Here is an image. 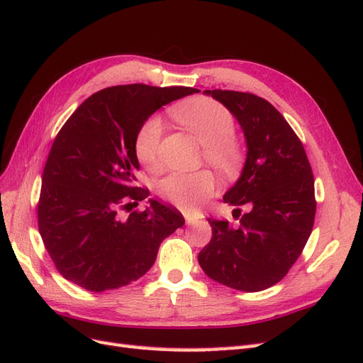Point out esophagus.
Here are the masks:
<instances>
[{
  "label": "esophagus",
  "instance_id": "34e87169",
  "mask_svg": "<svg viewBox=\"0 0 363 363\" xmlns=\"http://www.w3.org/2000/svg\"><path fill=\"white\" fill-rule=\"evenodd\" d=\"M184 218H185V222H187L189 225H191L193 222H194V219H196V216H194L191 211H184Z\"/></svg>",
  "mask_w": 363,
  "mask_h": 363
}]
</instances>
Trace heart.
Returning <instances> with one entry per match:
<instances>
[{
  "label": "heart",
  "instance_id": "b5f03b06",
  "mask_svg": "<svg viewBox=\"0 0 363 363\" xmlns=\"http://www.w3.org/2000/svg\"><path fill=\"white\" fill-rule=\"evenodd\" d=\"M172 116L203 144L206 161L224 176L239 170L242 150L235 139V118L231 111L210 98H191L176 104ZM162 123L157 118H148L139 127L135 138V155L145 169L160 167V143ZM216 189V181L210 172L173 173L160 184L162 198L184 210L198 208Z\"/></svg>",
  "mask_w": 363,
  "mask_h": 363
}]
</instances>
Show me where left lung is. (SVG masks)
Masks as SVG:
<instances>
[{"label":"left lung","mask_w":363,"mask_h":363,"mask_svg":"<svg viewBox=\"0 0 363 363\" xmlns=\"http://www.w3.org/2000/svg\"><path fill=\"white\" fill-rule=\"evenodd\" d=\"M225 106L244 132L247 157L224 202L247 207L233 227L208 218L213 236L198 255L210 279L255 293L288 273L308 240L315 215L314 178L303 145L285 118L252 93L203 90Z\"/></svg>","instance_id":"left-lung-1"}]
</instances>
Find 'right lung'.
I'll return each instance as SVG.
<instances>
[{
  "label": "right lung",
  "mask_w": 363,
  "mask_h": 363,
  "mask_svg": "<svg viewBox=\"0 0 363 363\" xmlns=\"http://www.w3.org/2000/svg\"><path fill=\"white\" fill-rule=\"evenodd\" d=\"M191 87L116 86L96 91L73 111L43 172L38 228L67 281L101 293L128 285L156 261L162 240L185 224L179 211L148 199L135 185V138L156 110L198 93Z\"/></svg>",
  "instance_id": "obj_1"
}]
</instances>
